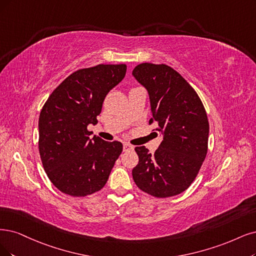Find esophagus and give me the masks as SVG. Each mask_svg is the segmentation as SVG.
Segmentation results:
<instances>
[{
	"label": "esophagus",
	"instance_id": "obj_1",
	"mask_svg": "<svg viewBox=\"0 0 256 256\" xmlns=\"http://www.w3.org/2000/svg\"><path fill=\"white\" fill-rule=\"evenodd\" d=\"M134 150L133 146H130L128 144H123V152H128V150Z\"/></svg>",
	"mask_w": 256,
	"mask_h": 256
}]
</instances>
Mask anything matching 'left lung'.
I'll return each instance as SVG.
<instances>
[{
  "mask_svg": "<svg viewBox=\"0 0 256 256\" xmlns=\"http://www.w3.org/2000/svg\"><path fill=\"white\" fill-rule=\"evenodd\" d=\"M135 79L148 90L150 124L157 123L164 139L154 155L136 146L138 164L132 174L144 192L166 198L182 193L194 182L208 152L209 121L197 92L166 64L141 63Z\"/></svg>",
  "mask_w": 256,
  "mask_h": 256,
  "instance_id": "obj_1",
  "label": "left lung"
}]
</instances>
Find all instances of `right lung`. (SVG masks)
Masks as SVG:
<instances>
[{
    "instance_id": "obj_1",
    "label": "right lung",
    "mask_w": 256,
    "mask_h": 256,
    "mask_svg": "<svg viewBox=\"0 0 256 256\" xmlns=\"http://www.w3.org/2000/svg\"><path fill=\"white\" fill-rule=\"evenodd\" d=\"M126 72V64L79 70L45 102L39 118V152L50 180L62 193L81 197L106 186L122 144L90 138L88 126L98 122L104 98Z\"/></svg>"
}]
</instances>
